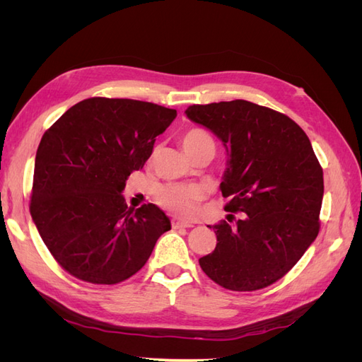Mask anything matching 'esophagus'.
Listing matches in <instances>:
<instances>
[{
	"label": "esophagus",
	"mask_w": 362,
	"mask_h": 362,
	"mask_svg": "<svg viewBox=\"0 0 362 362\" xmlns=\"http://www.w3.org/2000/svg\"><path fill=\"white\" fill-rule=\"evenodd\" d=\"M172 226L175 229H178V228H192L193 225L190 222H185V221H181V218H178V217H175V218H172Z\"/></svg>",
	"instance_id": "esophagus-1"
}]
</instances>
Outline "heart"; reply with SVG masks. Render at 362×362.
<instances>
[{"label": "heart", "mask_w": 362, "mask_h": 362, "mask_svg": "<svg viewBox=\"0 0 362 362\" xmlns=\"http://www.w3.org/2000/svg\"><path fill=\"white\" fill-rule=\"evenodd\" d=\"M210 141H213V139L205 129L190 128L182 134L181 145L190 156L199 146L210 144ZM202 198V190L189 184H168L157 192V202L163 208L187 218L198 214Z\"/></svg>", "instance_id": "heart-1"}]
</instances>
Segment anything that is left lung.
<instances>
[{
	"mask_svg": "<svg viewBox=\"0 0 362 362\" xmlns=\"http://www.w3.org/2000/svg\"><path fill=\"white\" fill-rule=\"evenodd\" d=\"M185 115L223 141L225 210L243 213L235 225L210 226L217 245L199 258L201 269L233 291L269 287L287 275L320 231L323 169L311 141L288 116L245 100L193 104Z\"/></svg>",
	"mask_w": 362,
	"mask_h": 362,
	"instance_id": "obj_1",
	"label": "left lung"
}]
</instances>
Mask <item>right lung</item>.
I'll return each instance as SVG.
<instances>
[{
    "label": "right lung",
    "instance_id": "1",
    "mask_svg": "<svg viewBox=\"0 0 362 362\" xmlns=\"http://www.w3.org/2000/svg\"><path fill=\"white\" fill-rule=\"evenodd\" d=\"M177 110L95 96L71 107L43 134L30 213L60 267L76 279L113 286L146 264L170 229L154 204L128 208V177L144 168Z\"/></svg>",
    "mask_w": 362,
    "mask_h": 362
}]
</instances>
